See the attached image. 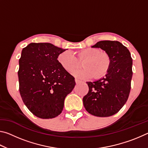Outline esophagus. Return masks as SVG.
I'll return each mask as SVG.
<instances>
[{
    "label": "esophagus",
    "instance_id": "obj_1",
    "mask_svg": "<svg viewBox=\"0 0 148 148\" xmlns=\"http://www.w3.org/2000/svg\"><path fill=\"white\" fill-rule=\"evenodd\" d=\"M75 82H76V84H79V83H80V81H79V80L77 79H75Z\"/></svg>",
    "mask_w": 148,
    "mask_h": 148
}]
</instances>
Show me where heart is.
Segmentation results:
<instances>
[{
	"instance_id": "heart-1",
	"label": "heart",
	"mask_w": 148,
	"mask_h": 148,
	"mask_svg": "<svg viewBox=\"0 0 148 148\" xmlns=\"http://www.w3.org/2000/svg\"><path fill=\"white\" fill-rule=\"evenodd\" d=\"M76 56L70 51L60 53L57 57L59 63L64 71L71 72L79 66V61H83V69L72 72V74L79 79H87L94 76L96 79L104 77L108 73L112 66V60L106 52L93 47L79 50Z\"/></svg>"
}]
</instances>
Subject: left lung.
Segmentation results:
<instances>
[{
	"label": "left lung",
	"mask_w": 148,
	"mask_h": 148,
	"mask_svg": "<svg viewBox=\"0 0 148 148\" xmlns=\"http://www.w3.org/2000/svg\"><path fill=\"white\" fill-rule=\"evenodd\" d=\"M92 47L105 51L112 60L105 77L87 82L89 91L83 98L85 108L97 117H109L117 113L128 99L132 76V59L129 49L118 41L98 42Z\"/></svg>",
	"instance_id": "1"
}]
</instances>
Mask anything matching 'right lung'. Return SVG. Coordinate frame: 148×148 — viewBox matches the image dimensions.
I'll list each match as a JSON object with an SVG mask.
<instances>
[{"instance_id": "obj_1", "label": "right lung", "mask_w": 148, "mask_h": 148, "mask_svg": "<svg viewBox=\"0 0 148 148\" xmlns=\"http://www.w3.org/2000/svg\"><path fill=\"white\" fill-rule=\"evenodd\" d=\"M66 49L50 43H31L22 49L18 77L22 100L34 116L54 118L61 113L64 101L76 85L57 57Z\"/></svg>"}]
</instances>
